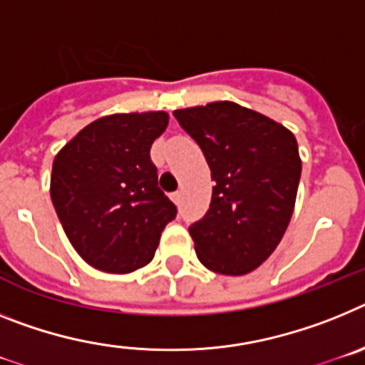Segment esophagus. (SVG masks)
<instances>
[{"mask_svg": "<svg viewBox=\"0 0 365 365\" xmlns=\"http://www.w3.org/2000/svg\"><path fill=\"white\" fill-rule=\"evenodd\" d=\"M170 198H173V202L176 205H180L182 204V191H176V192H173V195H170Z\"/></svg>", "mask_w": 365, "mask_h": 365, "instance_id": "obj_1", "label": "esophagus"}]
</instances>
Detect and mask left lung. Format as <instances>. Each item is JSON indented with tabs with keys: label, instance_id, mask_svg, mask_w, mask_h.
<instances>
[{
	"label": "left lung",
	"instance_id": "1",
	"mask_svg": "<svg viewBox=\"0 0 365 365\" xmlns=\"http://www.w3.org/2000/svg\"><path fill=\"white\" fill-rule=\"evenodd\" d=\"M215 180L207 213L189 227L202 264L244 275L270 257L292 218L301 158L294 134L231 101L176 110Z\"/></svg>",
	"mask_w": 365,
	"mask_h": 365
}]
</instances>
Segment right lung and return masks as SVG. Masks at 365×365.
<instances>
[{
  "label": "right lung",
  "instance_id": "add662e5",
  "mask_svg": "<svg viewBox=\"0 0 365 365\" xmlns=\"http://www.w3.org/2000/svg\"><path fill=\"white\" fill-rule=\"evenodd\" d=\"M167 125V112L101 117L55 156L51 200L71 246L97 270L130 274L147 266L176 217L150 161Z\"/></svg>",
  "mask_w": 365,
  "mask_h": 365
}]
</instances>
